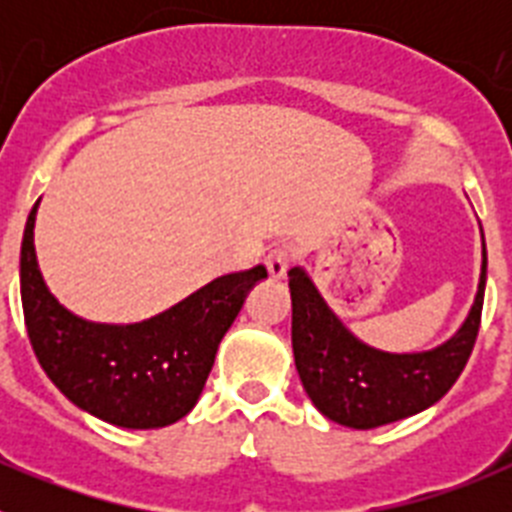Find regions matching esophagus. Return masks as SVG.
Listing matches in <instances>:
<instances>
[{"mask_svg":"<svg viewBox=\"0 0 512 512\" xmlns=\"http://www.w3.org/2000/svg\"><path fill=\"white\" fill-rule=\"evenodd\" d=\"M264 264H266V271H269L271 279H282L284 274H287L289 264H292V251H289L287 246L271 248L269 256L264 259Z\"/></svg>","mask_w":512,"mask_h":512,"instance_id":"esophagus-1","label":"esophagus"}]
</instances>
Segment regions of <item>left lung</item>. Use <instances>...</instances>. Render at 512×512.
I'll list each match as a JSON object with an SVG mask.
<instances>
[{"instance_id":"obj_1","label":"left lung","mask_w":512,"mask_h":512,"mask_svg":"<svg viewBox=\"0 0 512 512\" xmlns=\"http://www.w3.org/2000/svg\"><path fill=\"white\" fill-rule=\"evenodd\" d=\"M487 251L474 305L456 336L420 354H387L366 346L325 305L300 266L289 269L292 351L307 397L333 423L379 428L431 408L464 372L482 320Z\"/></svg>"}]
</instances>
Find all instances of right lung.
<instances>
[{"mask_svg": "<svg viewBox=\"0 0 512 512\" xmlns=\"http://www.w3.org/2000/svg\"><path fill=\"white\" fill-rule=\"evenodd\" d=\"M35 212L20 251L27 336L43 372L76 408L120 428H164L194 408L217 346L264 266L235 271L151 320L102 325L76 318L48 292L35 259Z\"/></svg>", "mask_w": 512, "mask_h": 512, "instance_id": "add662e5", "label": "right lung"}]
</instances>
